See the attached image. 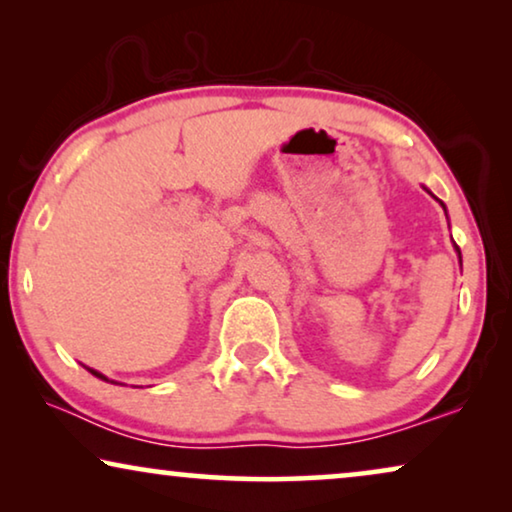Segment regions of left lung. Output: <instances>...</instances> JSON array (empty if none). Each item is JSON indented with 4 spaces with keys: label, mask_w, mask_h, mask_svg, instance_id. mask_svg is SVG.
Wrapping results in <instances>:
<instances>
[{
    "label": "left lung",
    "mask_w": 512,
    "mask_h": 512,
    "mask_svg": "<svg viewBox=\"0 0 512 512\" xmlns=\"http://www.w3.org/2000/svg\"><path fill=\"white\" fill-rule=\"evenodd\" d=\"M445 207V205H443ZM457 251H459V247H457ZM459 258H461V254H459Z\"/></svg>",
    "instance_id": "left-lung-1"
}]
</instances>
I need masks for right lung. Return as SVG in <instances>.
<instances>
[{
  "label": "right lung",
  "mask_w": 512,
  "mask_h": 512,
  "mask_svg": "<svg viewBox=\"0 0 512 512\" xmlns=\"http://www.w3.org/2000/svg\"><path fill=\"white\" fill-rule=\"evenodd\" d=\"M90 370V368H88ZM90 373H93L95 377H100V380H107V377H104V375H100V373H97V370H90Z\"/></svg>",
  "instance_id": "add662e5"
}]
</instances>
